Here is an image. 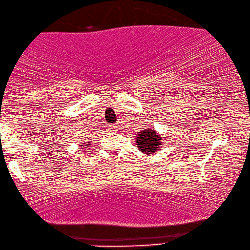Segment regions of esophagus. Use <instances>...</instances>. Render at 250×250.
Listing matches in <instances>:
<instances>
[{
  "label": "esophagus",
  "instance_id": "obj_1",
  "mask_svg": "<svg viewBox=\"0 0 250 250\" xmlns=\"http://www.w3.org/2000/svg\"><path fill=\"white\" fill-rule=\"evenodd\" d=\"M109 129L110 130H115L116 129V125H110L109 126Z\"/></svg>",
  "mask_w": 250,
  "mask_h": 250
}]
</instances>
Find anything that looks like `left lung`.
<instances>
[{"label":"left lung","mask_w":250,"mask_h":250,"mask_svg":"<svg viewBox=\"0 0 250 250\" xmlns=\"http://www.w3.org/2000/svg\"><path fill=\"white\" fill-rule=\"evenodd\" d=\"M136 146L138 149L146 155L154 154L156 151L160 150L162 146V137L154 128H146L137 132Z\"/></svg>","instance_id":"1"}]
</instances>
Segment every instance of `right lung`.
I'll return each instance as SVG.
<instances>
[{"label": "right lung", "instance_id": "right-lung-1", "mask_svg": "<svg viewBox=\"0 0 250 250\" xmlns=\"http://www.w3.org/2000/svg\"><path fill=\"white\" fill-rule=\"evenodd\" d=\"M82 145V144H81ZM88 146H89V142H85V144L82 145V147H85V149H88Z\"/></svg>", "mask_w": 250, "mask_h": 250}]
</instances>
